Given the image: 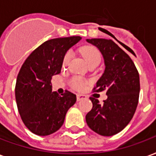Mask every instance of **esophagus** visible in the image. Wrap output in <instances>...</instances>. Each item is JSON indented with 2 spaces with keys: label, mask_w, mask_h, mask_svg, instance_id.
<instances>
[{
  "label": "esophagus",
  "mask_w": 156,
  "mask_h": 156,
  "mask_svg": "<svg viewBox=\"0 0 156 156\" xmlns=\"http://www.w3.org/2000/svg\"><path fill=\"white\" fill-rule=\"evenodd\" d=\"M87 96L86 95H81V94H78L76 95V99H77V101H81L83 99H86Z\"/></svg>",
  "instance_id": "34e87169"
}]
</instances>
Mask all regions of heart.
Returning a JSON list of instances; mask_svg holds the SVG:
<instances>
[{"instance_id":"1","label":"heart","mask_w":156,"mask_h":156,"mask_svg":"<svg viewBox=\"0 0 156 156\" xmlns=\"http://www.w3.org/2000/svg\"><path fill=\"white\" fill-rule=\"evenodd\" d=\"M80 54L82 55L84 59L86 60L87 64H99L101 60V55L98 50L93 46H83L80 50ZM71 58V53L68 51L66 53L64 58H63V66H67L69 61ZM86 81L79 76H74L72 79L70 80V86H72V88L76 90H82L85 86Z\"/></svg>"}]
</instances>
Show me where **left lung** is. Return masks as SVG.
Segmentation results:
<instances>
[{
	"label": "left lung",
	"mask_w": 156,
	"mask_h": 156,
	"mask_svg": "<svg viewBox=\"0 0 156 156\" xmlns=\"http://www.w3.org/2000/svg\"><path fill=\"white\" fill-rule=\"evenodd\" d=\"M103 55L105 71L96 82L95 91L106 90L107 99L100 104L90 97L91 111L86 115L90 128L103 136L120 132L132 119L138 105L140 76L132 60L113 41L86 39Z\"/></svg>",
	"instance_id": "1"
}]
</instances>
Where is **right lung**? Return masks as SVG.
<instances>
[{
    "instance_id": "obj_1",
    "label": "right lung",
    "mask_w": 156,
    "mask_h": 156,
    "mask_svg": "<svg viewBox=\"0 0 156 156\" xmlns=\"http://www.w3.org/2000/svg\"><path fill=\"white\" fill-rule=\"evenodd\" d=\"M80 36L55 38L44 42L31 52L20 68L16 84V101L21 120L37 136H49L64 123L66 112L76 95L66 90L52 91L51 80L61 73L63 58Z\"/></svg>"
}]
</instances>
